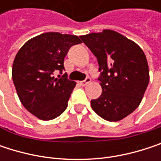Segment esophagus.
<instances>
[{
  "instance_id": "esophagus-1",
  "label": "esophagus",
  "mask_w": 161,
  "mask_h": 161,
  "mask_svg": "<svg viewBox=\"0 0 161 161\" xmlns=\"http://www.w3.org/2000/svg\"><path fill=\"white\" fill-rule=\"evenodd\" d=\"M91 82V79L89 78V77H86V79L84 81H82V82H80L81 86H86L87 84H89Z\"/></svg>"
}]
</instances>
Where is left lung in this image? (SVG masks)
<instances>
[{"label": "left lung", "mask_w": 161, "mask_h": 161, "mask_svg": "<svg viewBox=\"0 0 161 161\" xmlns=\"http://www.w3.org/2000/svg\"><path fill=\"white\" fill-rule=\"evenodd\" d=\"M99 63L102 95L91 100L97 114L107 121H119L141 103L149 83V69L144 51L122 34L103 30L80 36Z\"/></svg>", "instance_id": "8db88e82"}]
</instances>
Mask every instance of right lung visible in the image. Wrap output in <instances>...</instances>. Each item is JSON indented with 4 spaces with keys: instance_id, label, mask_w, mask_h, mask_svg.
<instances>
[{
    "instance_id": "right-lung-1",
    "label": "right lung",
    "mask_w": 161,
    "mask_h": 161,
    "mask_svg": "<svg viewBox=\"0 0 161 161\" xmlns=\"http://www.w3.org/2000/svg\"><path fill=\"white\" fill-rule=\"evenodd\" d=\"M76 35L46 32L26 42L16 55L12 78L23 106L42 120H51L65 111L76 83L62 76L69 49L81 44Z\"/></svg>"
}]
</instances>
